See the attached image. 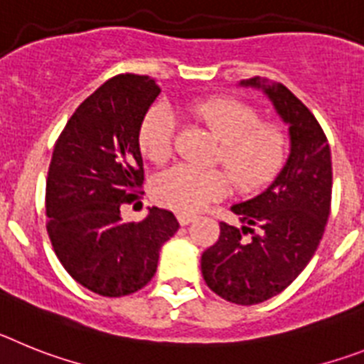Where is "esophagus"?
I'll use <instances>...</instances> for the list:
<instances>
[{"label":"esophagus","instance_id":"esophagus-1","mask_svg":"<svg viewBox=\"0 0 364 364\" xmlns=\"http://www.w3.org/2000/svg\"><path fill=\"white\" fill-rule=\"evenodd\" d=\"M194 220H196L194 214H178L179 225H188V223H192Z\"/></svg>","mask_w":364,"mask_h":364}]
</instances>
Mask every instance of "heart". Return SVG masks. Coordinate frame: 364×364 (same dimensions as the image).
Listing matches in <instances>:
<instances>
[{"mask_svg": "<svg viewBox=\"0 0 364 364\" xmlns=\"http://www.w3.org/2000/svg\"><path fill=\"white\" fill-rule=\"evenodd\" d=\"M188 113L205 126L221 144L214 163L221 168L172 166L151 183V196L159 205L176 213L194 214L229 192L230 181L243 194L262 191L286 164L289 137L282 126L262 122L252 104L235 97H210L188 104ZM178 119L166 104L159 102L144 113L139 126V148L148 161L163 164L173 156Z\"/></svg>", "mask_w": 364, "mask_h": 364, "instance_id": "obj_1", "label": "heart"}]
</instances>
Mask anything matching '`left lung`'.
<instances>
[{
    "mask_svg": "<svg viewBox=\"0 0 364 364\" xmlns=\"http://www.w3.org/2000/svg\"><path fill=\"white\" fill-rule=\"evenodd\" d=\"M242 84L262 87L289 124L291 154L260 196L230 207L242 227L221 221L201 274L221 299L252 306L282 293L317 251L331 207V154L314 113L286 86L258 77Z\"/></svg>",
    "mask_w": 364,
    "mask_h": 364,
    "instance_id": "8db88e82",
    "label": "left lung"
}]
</instances>
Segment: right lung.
<instances>
[{
  "instance_id": "1",
  "label": "right lung",
  "mask_w": 364,
  "mask_h": 364,
  "mask_svg": "<svg viewBox=\"0 0 364 364\" xmlns=\"http://www.w3.org/2000/svg\"><path fill=\"white\" fill-rule=\"evenodd\" d=\"M159 91L144 75L109 78L75 109L53 150L47 235L64 269L97 295L143 289L163 243L179 229L173 214L157 207L139 223L121 218L122 205L143 194L139 126Z\"/></svg>"
}]
</instances>
